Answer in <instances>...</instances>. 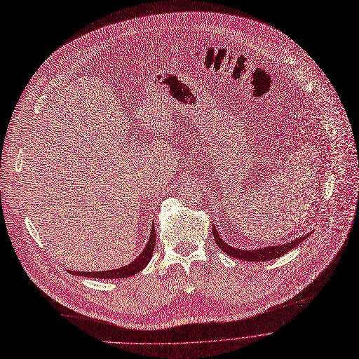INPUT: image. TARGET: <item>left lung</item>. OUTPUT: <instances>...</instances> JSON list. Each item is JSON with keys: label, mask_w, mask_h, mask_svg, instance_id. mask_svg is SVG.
Segmentation results:
<instances>
[{"label": "left lung", "mask_w": 359, "mask_h": 359, "mask_svg": "<svg viewBox=\"0 0 359 359\" xmlns=\"http://www.w3.org/2000/svg\"><path fill=\"white\" fill-rule=\"evenodd\" d=\"M212 231H213V236H215V242L217 243V246L229 255L231 257H236L241 260H249V262H266V260H272L276 259L282 255H285L286 252L292 250L293 248H297L301 242H304L311 233L301 236L299 239L295 241H290L285 245H276V246H266L262 249H255V250H242L238 248H232L231 245H227L226 242H223V239L220 238L219 232L216 231L215 224H212Z\"/></svg>", "instance_id": "obj_1"}]
</instances>
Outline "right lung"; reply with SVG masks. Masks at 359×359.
<instances>
[{
	"instance_id": "obj_1",
	"label": "right lung",
	"mask_w": 359,
	"mask_h": 359,
	"mask_svg": "<svg viewBox=\"0 0 359 359\" xmlns=\"http://www.w3.org/2000/svg\"><path fill=\"white\" fill-rule=\"evenodd\" d=\"M154 245H156V232H154V226H153L149 242H147L144 250L133 260V262H130L128 265H126L123 268L113 269V271H99V272H74V271H70V273L77 275V276L99 278V279H117V278L133 276L137 272H140L142 269H144L146 265L150 262V259L153 256V250H154Z\"/></svg>"
}]
</instances>
